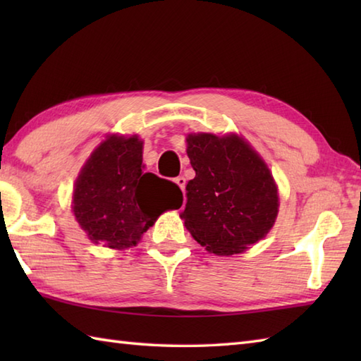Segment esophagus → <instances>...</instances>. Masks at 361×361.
<instances>
[{
    "instance_id": "1",
    "label": "esophagus",
    "mask_w": 361,
    "mask_h": 361,
    "mask_svg": "<svg viewBox=\"0 0 361 361\" xmlns=\"http://www.w3.org/2000/svg\"><path fill=\"white\" fill-rule=\"evenodd\" d=\"M175 183H176V185L180 186V189H181V190H185V188H186V178H185V176H183V175L176 176V178H175Z\"/></svg>"
}]
</instances>
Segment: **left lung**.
<instances>
[{"label": "left lung", "mask_w": 361, "mask_h": 361, "mask_svg": "<svg viewBox=\"0 0 361 361\" xmlns=\"http://www.w3.org/2000/svg\"><path fill=\"white\" fill-rule=\"evenodd\" d=\"M188 157L195 178L180 214L194 239L217 256L259 242L278 217V188L265 161L237 135L190 133Z\"/></svg>", "instance_id": "left-lung-1"}]
</instances>
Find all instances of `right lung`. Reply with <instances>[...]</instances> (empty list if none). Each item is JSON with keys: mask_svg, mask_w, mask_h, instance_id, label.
Masks as SVG:
<instances>
[{"mask_svg": "<svg viewBox=\"0 0 361 361\" xmlns=\"http://www.w3.org/2000/svg\"><path fill=\"white\" fill-rule=\"evenodd\" d=\"M175 183L144 172L142 141L111 135L91 153L73 192V212L88 239L113 250L135 247L167 209H178Z\"/></svg>", "mask_w": 361, "mask_h": 361, "instance_id": "add662e5", "label": "right lung"}]
</instances>
